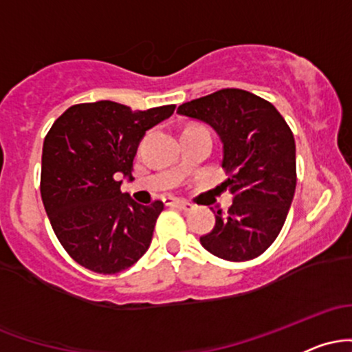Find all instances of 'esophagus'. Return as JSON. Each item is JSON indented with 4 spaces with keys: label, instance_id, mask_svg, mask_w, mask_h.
<instances>
[{
    "label": "esophagus",
    "instance_id": "1",
    "mask_svg": "<svg viewBox=\"0 0 352 352\" xmlns=\"http://www.w3.org/2000/svg\"><path fill=\"white\" fill-rule=\"evenodd\" d=\"M164 205H167V207H177V208H182V210L192 208V204H188V201L180 200V199H172V197H165Z\"/></svg>",
    "mask_w": 352,
    "mask_h": 352
}]
</instances>
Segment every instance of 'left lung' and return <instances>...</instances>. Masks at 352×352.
I'll use <instances>...</instances> for the list:
<instances>
[{"instance_id":"obj_1","label":"left lung","mask_w":352,"mask_h":352,"mask_svg":"<svg viewBox=\"0 0 352 352\" xmlns=\"http://www.w3.org/2000/svg\"><path fill=\"white\" fill-rule=\"evenodd\" d=\"M177 112L212 125L223 142L220 185L233 197L227 213L200 236L207 252L227 261L260 256L280 235L296 188V145L289 125L268 100L243 89H220Z\"/></svg>"}]
</instances>
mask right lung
Listing matches in <instances>:
<instances>
[{"mask_svg": "<svg viewBox=\"0 0 352 352\" xmlns=\"http://www.w3.org/2000/svg\"><path fill=\"white\" fill-rule=\"evenodd\" d=\"M175 106L132 111L112 100L71 106L44 137L41 199L67 254L84 268L114 274L131 268L151 246L164 210L160 200L137 204L122 193L145 131Z\"/></svg>", "mask_w": 352, "mask_h": 352, "instance_id": "add662e5", "label": "right lung"}]
</instances>
